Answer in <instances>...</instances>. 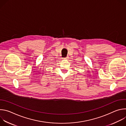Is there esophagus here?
<instances>
[{
	"mask_svg": "<svg viewBox=\"0 0 126 126\" xmlns=\"http://www.w3.org/2000/svg\"><path fill=\"white\" fill-rule=\"evenodd\" d=\"M68 58V57H65V58H63V59H67Z\"/></svg>",
	"mask_w": 126,
	"mask_h": 126,
	"instance_id": "esophagus-1",
	"label": "esophagus"
}]
</instances>
